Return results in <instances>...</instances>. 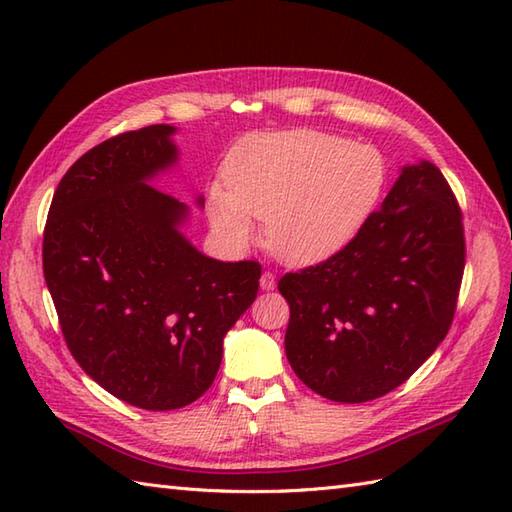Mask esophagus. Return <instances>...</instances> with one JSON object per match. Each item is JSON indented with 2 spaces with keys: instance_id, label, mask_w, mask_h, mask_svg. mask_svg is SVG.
<instances>
[{
  "instance_id": "34e87169",
  "label": "esophagus",
  "mask_w": 512,
  "mask_h": 512,
  "mask_svg": "<svg viewBox=\"0 0 512 512\" xmlns=\"http://www.w3.org/2000/svg\"><path fill=\"white\" fill-rule=\"evenodd\" d=\"M275 284H277L275 273H270V270H266V273L262 275V279H259V286H262V290H273Z\"/></svg>"
}]
</instances>
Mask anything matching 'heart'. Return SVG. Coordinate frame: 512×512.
<instances>
[{"label": "heart", "instance_id": "b5f03b06", "mask_svg": "<svg viewBox=\"0 0 512 512\" xmlns=\"http://www.w3.org/2000/svg\"><path fill=\"white\" fill-rule=\"evenodd\" d=\"M385 156L372 145L321 134L255 136L224 165L226 191L211 193V222L237 246L266 220L273 253L292 264H314L339 253L383 198Z\"/></svg>", "mask_w": 512, "mask_h": 512}]
</instances>
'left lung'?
<instances>
[{"instance_id": "1", "label": "left lung", "mask_w": 512, "mask_h": 512, "mask_svg": "<svg viewBox=\"0 0 512 512\" xmlns=\"http://www.w3.org/2000/svg\"><path fill=\"white\" fill-rule=\"evenodd\" d=\"M464 257L462 211L442 171L427 160L402 167L350 244L279 279L290 367L334 402L389 394L447 336Z\"/></svg>"}]
</instances>
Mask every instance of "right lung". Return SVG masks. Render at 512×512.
Returning a JSON list of instances; mask_svg holds the SVG:
<instances>
[{"mask_svg": "<svg viewBox=\"0 0 512 512\" xmlns=\"http://www.w3.org/2000/svg\"><path fill=\"white\" fill-rule=\"evenodd\" d=\"M173 134L149 125L83 154L43 231L68 350L105 391L149 411L187 407L213 385L224 336L262 277L257 262L202 255L180 231L189 206L149 184L178 162Z\"/></svg>", "mask_w": 512, "mask_h": 512, "instance_id": "1", "label": "right lung"}]
</instances>
